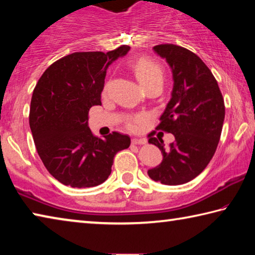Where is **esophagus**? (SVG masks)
<instances>
[{
  "mask_svg": "<svg viewBox=\"0 0 255 255\" xmlns=\"http://www.w3.org/2000/svg\"><path fill=\"white\" fill-rule=\"evenodd\" d=\"M131 143L133 145H144L146 144V139L145 138H132Z\"/></svg>",
  "mask_w": 255,
  "mask_h": 255,
  "instance_id": "obj_1",
  "label": "esophagus"
}]
</instances>
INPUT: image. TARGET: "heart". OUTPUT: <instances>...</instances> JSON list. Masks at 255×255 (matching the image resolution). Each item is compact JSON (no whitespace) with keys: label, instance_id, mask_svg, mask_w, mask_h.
<instances>
[{"label":"heart","instance_id":"heart-1","mask_svg":"<svg viewBox=\"0 0 255 255\" xmlns=\"http://www.w3.org/2000/svg\"><path fill=\"white\" fill-rule=\"evenodd\" d=\"M130 68L137 81L144 86L146 91L157 86L162 88L165 73L157 62L147 57H140L131 60ZM130 127H133V125H130Z\"/></svg>","mask_w":255,"mask_h":255}]
</instances>
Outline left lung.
I'll list each match as a JSON object with an SVG mask.
<instances>
[{"mask_svg":"<svg viewBox=\"0 0 255 255\" xmlns=\"http://www.w3.org/2000/svg\"><path fill=\"white\" fill-rule=\"evenodd\" d=\"M173 74L171 100L161 116L157 130L171 132L169 148L162 138L148 133V143L161 149L162 163L148 170L149 178L167 185L187 183L208 165L221 138L225 105L217 81L200 57L183 47H154Z\"/></svg>","mask_w":255,"mask_h":255,"instance_id":"obj_1","label":"left lung"}]
</instances>
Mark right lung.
<instances>
[{"label": "right lung", "instance_id": "right-lung-1", "mask_svg": "<svg viewBox=\"0 0 255 255\" xmlns=\"http://www.w3.org/2000/svg\"><path fill=\"white\" fill-rule=\"evenodd\" d=\"M130 47L73 53L47 68L33 90L29 125L47 171L72 188L101 184L111 173L114 157L130 145L114 131L101 139L89 128V110L101 105L107 70Z\"/></svg>", "mask_w": 255, "mask_h": 255}]
</instances>
